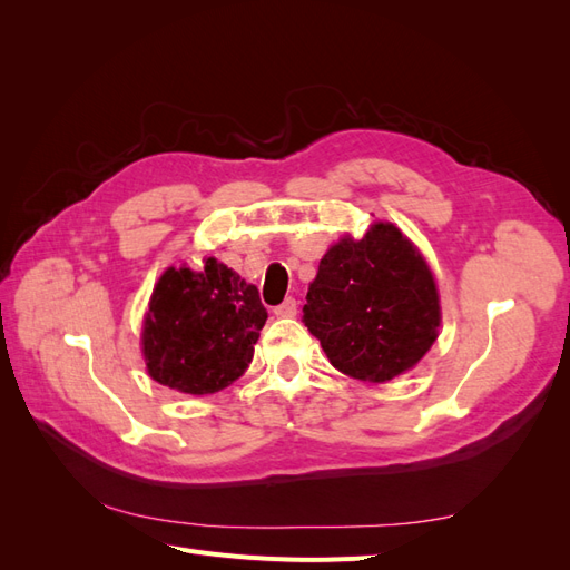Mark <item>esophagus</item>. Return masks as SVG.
<instances>
[{
  "instance_id": "34e87169",
  "label": "esophagus",
  "mask_w": 570,
  "mask_h": 570,
  "mask_svg": "<svg viewBox=\"0 0 570 570\" xmlns=\"http://www.w3.org/2000/svg\"><path fill=\"white\" fill-rule=\"evenodd\" d=\"M275 316H281V318L297 316V299L295 297H287L283 304L275 306Z\"/></svg>"
}]
</instances>
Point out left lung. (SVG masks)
<instances>
[{"instance_id":"1","label":"left lung","mask_w":570,"mask_h":570,"mask_svg":"<svg viewBox=\"0 0 570 570\" xmlns=\"http://www.w3.org/2000/svg\"><path fill=\"white\" fill-rule=\"evenodd\" d=\"M302 321L337 371L385 383L433 347L440 327L435 278L392 223H375L361 239L344 237L327 249Z\"/></svg>"}]
</instances>
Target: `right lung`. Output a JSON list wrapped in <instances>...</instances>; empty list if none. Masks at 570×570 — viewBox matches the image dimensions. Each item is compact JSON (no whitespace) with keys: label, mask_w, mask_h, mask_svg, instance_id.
Here are the masks:
<instances>
[{"label":"right lung","mask_w":570,"mask_h":570,"mask_svg":"<svg viewBox=\"0 0 570 570\" xmlns=\"http://www.w3.org/2000/svg\"><path fill=\"white\" fill-rule=\"evenodd\" d=\"M268 314L258 289L226 264L168 268L151 292L142 352L154 381L214 394L247 371Z\"/></svg>","instance_id":"add662e5"}]
</instances>
